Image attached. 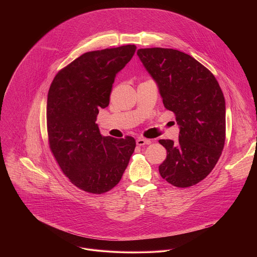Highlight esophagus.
<instances>
[{
	"instance_id": "34e87169",
	"label": "esophagus",
	"mask_w": 257,
	"mask_h": 257,
	"mask_svg": "<svg viewBox=\"0 0 257 257\" xmlns=\"http://www.w3.org/2000/svg\"><path fill=\"white\" fill-rule=\"evenodd\" d=\"M152 141L150 139H145V138H137L136 139V144L138 146H143V145H148L151 144Z\"/></svg>"
}]
</instances>
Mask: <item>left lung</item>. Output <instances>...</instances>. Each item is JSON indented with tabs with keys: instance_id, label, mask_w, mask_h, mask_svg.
Returning a JSON list of instances; mask_svg holds the SVG:
<instances>
[{
	"instance_id": "left-lung-1",
	"label": "left lung",
	"mask_w": 257,
	"mask_h": 257,
	"mask_svg": "<svg viewBox=\"0 0 257 257\" xmlns=\"http://www.w3.org/2000/svg\"><path fill=\"white\" fill-rule=\"evenodd\" d=\"M163 103L176 116L179 139H161L167 159L159 167L170 184L193 186L214 168L226 138V102L212 73L193 57L173 49H139Z\"/></svg>"
}]
</instances>
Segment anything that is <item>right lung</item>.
I'll use <instances>...</instances> for the list:
<instances>
[{
    "mask_svg": "<svg viewBox=\"0 0 257 257\" xmlns=\"http://www.w3.org/2000/svg\"><path fill=\"white\" fill-rule=\"evenodd\" d=\"M136 47L88 52L55 76L48 93L51 151L63 173L79 189L101 194L120 182L136 146L131 136H102L95 123L109 103L116 75Z\"/></svg>",
    "mask_w": 257,
    "mask_h": 257,
    "instance_id": "1",
    "label": "right lung"
}]
</instances>
